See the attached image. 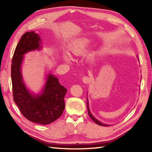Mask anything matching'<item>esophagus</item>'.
Listing matches in <instances>:
<instances>
[{
  "mask_svg": "<svg viewBox=\"0 0 152 152\" xmlns=\"http://www.w3.org/2000/svg\"><path fill=\"white\" fill-rule=\"evenodd\" d=\"M82 81L84 83H88L90 82L91 78L88 76H83L82 77Z\"/></svg>",
  "mask_w": 152,
  "mask_h": 152,
  "instance_id": "obj_1",
  "label": "esophagus"
}]
</instances>
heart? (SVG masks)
<instances>
[{
	"label": "heart",
	"instance_id": "1",
	"mask_svg": "<svg viewBox=\"0 0 152 152\" xmlns=\"http://www.w3.org/2000/svg\"><path fill=\"white\" fill-rule=\"evenodd\" d=\"M90 40L87 38L81 39L80 41L77 42L76 44H74L71 48H70V52L75 56H81L86 52L87 48L88 46ZM63 59L65 61L69 63L71 61V58L67 54H64L63 56Z\"/></svg>",
	"mask_w": 152,
	"mask_h": 152
}]
</instances>
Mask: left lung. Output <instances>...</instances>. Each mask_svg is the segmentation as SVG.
Instances as JSON below:
<instances>
[{"instance_id":"left-lung-1","label":"left lung","mask_w":152,"mask_h":152,"mask_svg":"<svg viewBox=\"0 0 152 152\" xmlns=\"http://www.w3.org/2000/svg\"><path fill=\"white\" fill-rule=\"evenodd\" d=\"M87 110H88V113L89 116H90V118H91L93 121H94L96 124H99V125H100V126H109V125H108V124H103V123H102V122H100L99 121H98V119H96L94 118V117L92 115V114L91 113V112H90V110H89V108H88V99H87Z\"/></svg>"}]
</instances>
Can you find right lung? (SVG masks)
Masks as SVG:
<instances>
[{
  "label": "right lung",
  "mask_w": 152,
  "mask_h": 152,
  "mask_svg": "<svg viewBox=\"0 0 152 152\" xmlns=\"http://www.w3.org/2000/svg\"><path fill=\"white\" fill-rule=\"evenodd\" d=\"M41 42L40 37L34 31L23 34L15 50L11 76L13 99L22 114L33 123L48 124L63 114L67 88L59 83L58 77L49 73L42 92L34 95L27 88L21 71L24 54L41 49Z\"/></svg>",
  "instance_id": "obj_1"
}]
</instances>
